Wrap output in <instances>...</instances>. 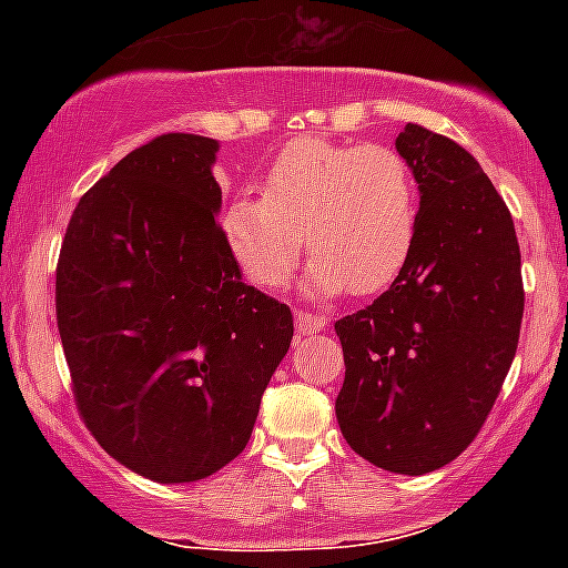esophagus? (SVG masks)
Returning a JSON list of instances; mask_svg holds the SVG:
<instances>
[{"label":"esophagus","instance_id":"1","mask_svg":"<svg viewBox=\"0 0 568 568\" xmlns=\"http://www.w3.org/2000/svg\"><path fill=\"white\" fill-rule=\"evenodd\" d=\"M294 321H296V329H300V332L326 329V318L318 316V313H313V311H305V307H300V311H296Z\"/></svg>","mask_w":568,"mask_h":568}]
</instances>
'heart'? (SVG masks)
<instances>
[{"instance_id":"heart-1","label":"heart","mask_w":568,"mask_h":568,"mask_svg":"<svg viewBox=\"0 0 568 568\" xmlns=\"http://www.w3.org/2000/svg\"><path fill=\"white\" fill-rule=\"evenodd\" d=\"M220 222L233 261L261 288L288 283L305 242L316 294H376L398 277L415 244V175L390 145L307 136L280 151L263 197L239 194Z\"/></svg>"}]
</instances>
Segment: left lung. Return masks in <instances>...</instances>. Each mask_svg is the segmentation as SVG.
<instances>
[{"instance_id":"obj_1","label":"left lung","mask_w":568,"mask_h":568,"mask_svg":"<svg viewBox=\"0 0 568 568\" xmlns=\"http://www.w3.org/2000/svg\"><path fill=\"white\" fill-rule=\"evenodd\" d=\"M395 148L420 186L415 244L385 294L335 321L346 363L335 415L354 454L423 475L467 450L503 390L523 255L506 200L467 148L417 123Z\"/></svg>"}]
</instances>
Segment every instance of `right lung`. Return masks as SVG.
I'll use <instances>...</instances> for the list:
<instances>
[{"label":"right lung","instance_id":"add662e5","mask_svg":"<svg viewBox=\"0 0 568 568\" xmlns=\"http://www.w3.org/2000/svg\"><path fill=\"white\" fill-rule=\"evenodd\" d=\"M216 142L153 136L82 194L57 261V329L79 417L112 459L186 484L236 459L294 337L244 283L211 175Z\"/></svg>","mask_w":568,"mask_h":568}]
</instances>
